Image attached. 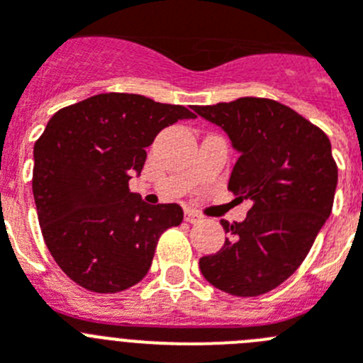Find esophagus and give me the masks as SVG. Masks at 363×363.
I'll return each mask as SVG.
<instances>
[{"label": "esophagus", "instance_id": "esophagus-1", "mask_svg": "<svg viewBox=\"0 0 363 363\" xmlns=\"http://www.w3.org/2000/svg\"><path fill=\"white\" fill-rule=\"evenodd\" d=\"M200 220L201 216L198 213H194V211H185V221H189V223H198Z\"/></svg>", "mask_w": 363, "mask_h": 363}]
</instances>
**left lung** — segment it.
<instances>
[{
  "label": "left lung",
  "mask_w": 363,
  "mask_h": 363,
  "mask_svg": "<svg viewBox=\"0 0 363 363\" xmlns=\"http://www.w3.org/2000/svg\"><path fill=\"white\" fill-rule=\"evenodd\" d=\"M229 136L240 158L229 178L243 221H221L230 236L200 258L205 280L233 296H259L296 271L333 211L338 167L322 129L267 98L194 107Z\"/></svg>",
  "instance_id": "left-lung-1"
}]
</instances>
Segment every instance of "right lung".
<instances>
[{"mask_svg":"<svg viewBox=\"0 0 363 363\" xmlns=\"http://www.w3.org/2000/svg\"><path fill=\"white\" fill-rule=\"evenodd\" d=\"M192 118L182 105L123 92L91 96L50 118L34 145L32 192L45 243L70 280L105 294L143 280L160 236L184 211L145 203L129 179L160 130Z\"/></svg>","mask_w":363,"mask_h":363,"instance_id":"obj_1","label":"right lung"}]
</instances>
